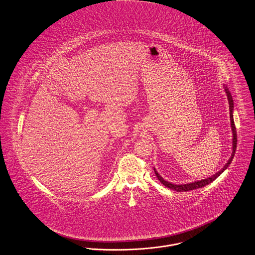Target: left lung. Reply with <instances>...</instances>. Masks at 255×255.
Instances as JSON below:
<instances>
[{
	"label": "left lung",
	"mask_w": 255,
	"mask_h": 255,
	"mask_svg": "<svg viewBox=\"0 0 255 255\" xmlns=\"http://www.w3.org/2000/svg\"><path fill=\"white\" fill-rule=\"evenodd\" d=\"M225 92H226V95H227V98H228V103H229V112H230V121H231V128H232V132H233V147H232V154H231V157L230 159L228 160V162L225 164V166L219 171L217 172L216 174H214L213 176H211L209 178H206V179L200 180V181H196V182H193V183H189V184H182V185H175V184H171L167 181L163 179L160 174L156 171V169L154 168V171H155V174L157 176L158 180L165 186L166 188L168 189H171L173 191H176V192H188V191H192V190H195V189H198V188H202L206 185H208L210 183H212L214 180L216 178H218L225 169L228 167V165L231 164L232 162V159L234 157V154H235V150L237 147V132H236V127H235V123H234V120H233V108H234V104H233V99H232V96L229 92V90L227 88H225Z\"/></svg>",
	"instance_id": "obj_1"
}]
</instances>
